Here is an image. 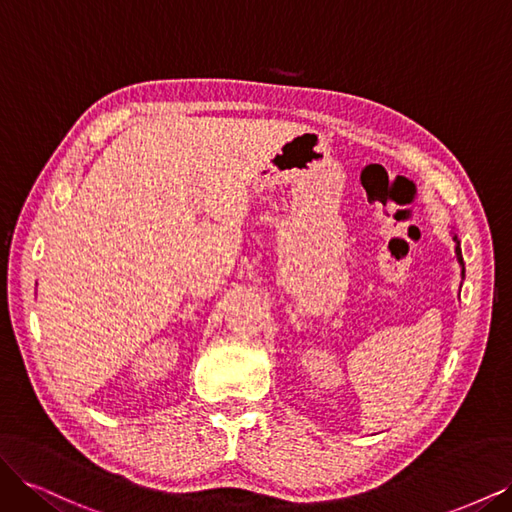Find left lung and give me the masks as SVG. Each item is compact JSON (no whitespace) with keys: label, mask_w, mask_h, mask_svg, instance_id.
Returning a JSON list of instances; mask_svg holds the SVG:
<instances>
[{"label":"left lung","mask_w":512,"mask_h":512,"mask_svg":"<svg viewBox=\"0 0 512 512\" xmlns=\"http://www.w3.org/2000/svg\"><path fill=\"white\" fill-rule=\"evenodd\" d=\"M451 235H453V241H455V254H457V262L461 265V277H463V275H466V267H463V256H461V247H459L457 232H455V230H451Z\"/></svg>","instance_id":"8db88e82"}]
</instances>
